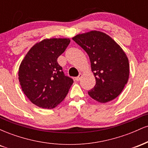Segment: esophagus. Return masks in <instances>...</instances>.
Instances as JSON below:
<instances>
[{
	"label": "esophagus",
	"instance_id": "1",
	"mask_svg": "<svg viewBox=\"0 0 148 148\" xmlns=\"http://www.w3.org/2000/svg\"><path fill=\"white\" fill-rule=\"evenodd\" d=\"M81 78H82V74H80L79 76H76V77L75 78V80H76V81H80V80H81Z\"/></svg>",
	"mask_w": 148,
	"mask_h": 148
}]
</instances>
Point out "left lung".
<instances>
[{
    "label": "left lung",
    "instance_id": "left-lung-1",
    "mask_svg": "<svg viewBox=\"0 0 148 148\" xmlns=\"http://www.w3.org/2000/svg\"><path fill=\"white\" fill-rule=\"evenodd\" d=\"M88 53L96 80L88 95L98 102L115 99L123 91L130 76L126 54L111 37L92 30L72 38Z\"/></svg>",
    "mask_w": 148,
    "mask_h": 148
}]
</instances>
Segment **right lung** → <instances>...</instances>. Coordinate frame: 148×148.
I'll use <instances>...</instances> for the list:
<instances>
[{
	"label": "right lung",
	"mask_w": 148,
	"mask_h": 148,
	"mask_svg": "<svg viewBox=\"0 0 148 148\" xmlns=\"http://www.w3.org/2000/svg\"><path fill=\"white\" fill-rule=\"evenodd\" d=\"M70 43L69 39L52 38L37 43L27 53L18 69L22 90L32 103L53 108L62 101L74 81L64 75L57 60Z\"/></svg>",
	"instance_id": "1"
}]
</instances>
